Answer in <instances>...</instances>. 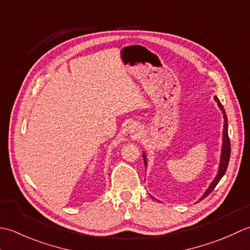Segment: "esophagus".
<instances>
[{"instance_id":"34e87169","label":"esophagus","mask_w":250,"mask_h":250,"mask_svg":"<svg viewBox=\"0 0 250 250\" xmlns=\"http://www.w3.org/2000/svg\"><path fill=\"white\" fill-rule=\"evenodd\" d=\"M137 131H138V130H136L135 128H134V129H131V132H132V134H134L135 136H136L137 134H138V132H137Z\"/></svg>"}]
</instances>
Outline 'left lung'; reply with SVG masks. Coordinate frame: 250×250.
I'll return each mask as SVG.
<instances>
[{"label":"left lung","instance_id":"obj_1","mask_svg":"<svg viewBox=\"0 0 250 250\" xmlns=\"http://www.w3.org/2000/svg\"><path fill=\"white\" fill-rule=\"evenodd\" d=\"M215 100L216 103L219 106V109L221 110L222 114H223V119H225V128H223V145H222V153H221V162H220V167H219V172L217 177L215 178V180L212 181L211 185L208 188L207 191L205 192V194L202 196L201 200L203 198H205L206 196H208L212 192V190L215 189L216 186L218 185V182L221 180V178L223 177V175L226 174V170L228 168V164H229V161H230V155H231V145H230V138H229V134H228V118H227V114H226V111L223 109V106L221 104L220 101L215 97ZM144 159H145V164H146V155L144 154Z\"/></svg>","mask_w":250,"mask_h":250}]
</instances>
